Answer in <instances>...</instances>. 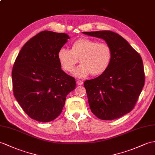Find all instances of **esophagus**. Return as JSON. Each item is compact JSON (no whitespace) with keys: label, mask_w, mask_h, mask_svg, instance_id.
I'll use <instances>...</instances> for the list:
<instances>
[{"label":"esophagus","mask_w":155,"mask_h":155,"mask_svg":"<svg viewBox=\"0 0 155 155\" xmlns=\"http://www.w3.org/2000/svg\"><path fill=\"white\" fill-rule=\"evenodd\" d=\"M76 84H77V85H83V84H84V82H83V81H81V80H78V81H77Z\"/></svg>","instance_id":"34e87169"}]
</instances>
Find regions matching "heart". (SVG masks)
<instances>
[{"mask_svg": "<svg viewBox=\"0 0 155 155\" xmlns=\"http://www.w3.org/2000/svg\"><path fill=\"white\" fill-rule=\"evenodd\" d=\"M58 59L62 69L71 72L78 60L81 64L74 71L80 78L89 74L98 76L108 69L112 59V51L108 43L90 39H80L71 44V50L64 47L58 51Z\"/></svg>", "mask_w": 155, "mask_h": 155, "instance_id": "b5f03b06", "label": "heart"}]
</instances>
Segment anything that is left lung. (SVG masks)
<instances>
[{"label": "left lung", "instance_id": "1", "mask_svg": "<svg viewBox=\"0 0 155 155\" xmlns=\"http://www.w3.org/2000/svg\"><path fill=\"white\" fill-rule=\"evenodd\" d=\"M83 33L104 39L112 51L111 64L107 71L84 82L91 110L103 120L120 118L133 110L144 86L142 58L125 39L115 32Z\"/></svg>", "mask_w": 155, "mask_h": 155}]
</instances>
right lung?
Segmentation results:
<instances>
[{"mask_svg":"<svg viewBox=\"0 0 155 155\" xmlns=\"http://www.w3.org/2000/svg\"><path fill=\"white\" fill-rule=\"evenodd\" d=\"M69 36L43 31L21 48L12 71L14 95L30 118L54 120L62 112L66 96L75 88V79L62 70L58 51Z\"/></svg>","mask_w":155,"mask_h":155,"instance_id":"obj_1","label":"right lung"}]
</instances>
